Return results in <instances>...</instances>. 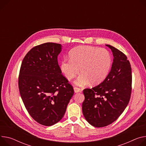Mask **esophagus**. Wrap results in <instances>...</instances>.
<instances>
[{"label": "esophagus", "mask_w": 146, "mask_h": 146, "mask_svg": "<svg viewBox=\"0 0 146 146\" xmlns=\"http://www.w3.org/2000/svg\"><path fill=\"white\" fill-rule=\"evenodd\" d=\"M74 91L76 92V93H77V92H82V90L80 88H78V87H74Z\"/></svg>", "instance_id": "34e87169"}]
</instances>
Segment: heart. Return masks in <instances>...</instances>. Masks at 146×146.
I'll list each match as a JSON object with an SVG mask.
<instances>
[{
	"mask_svg": "<svg viewBox=\"0 0 146 146\" xmlns=\"http://www.w3.org/2000/svg\"><path fill=\"white\" fill-rule=\"evenodd\" d=\"M69 57L62 61L60 69L69 80L80 73V69L82 74L75 82L78 86L87 85L90 82L94 84L102 82L111 68V55L105 49L79 46L70 51Z\"/></svg>",
	"mask_w": 146,
	"mask_h": 146,
	"instance_id": "obj_1",
	"label": "heart"
}]
</instances>
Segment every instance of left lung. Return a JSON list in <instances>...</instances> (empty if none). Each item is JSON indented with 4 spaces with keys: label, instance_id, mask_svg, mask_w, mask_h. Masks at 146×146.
<instances>
[{
    "label": "left lung",
    "instance_id": "left-lung-1",
    "mask_svg": "<svg viewBox=\"0 0 146 146\" xmlns=\"http://www.w3.org/2000/svg\"><path fill=\"white\" fill-rule=\"evenodd\" d=\"M113 54L110 72L99 85L83 90V115L92 126H107L119 117L129 104L131 92L130 63L123 52L106 45Z\"/></svg>",
    "mask_w": 146,
    "mask_h": 146
}]
</instances>
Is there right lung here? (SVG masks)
Here are the masks:
<instances>
[{
	"instance_id": "right-lung-1",
	"label": "right lung",
	"mask_w": 146,
	"mask_h": 146,
	"mask_svg": "<svg viewBox=\"0 0 146 146\" xmlns=\"http://www.w3.org/2000/svg\"><path fill=\"white\" fill-rule=\"evenodd\" d=\"M61 50L59 44L35 46L25 56L20 70L19 88L25 107L36 122L46 126L61 120L74 94L58 64Z\"/></svg>"
}]
</instances>
